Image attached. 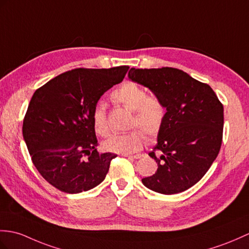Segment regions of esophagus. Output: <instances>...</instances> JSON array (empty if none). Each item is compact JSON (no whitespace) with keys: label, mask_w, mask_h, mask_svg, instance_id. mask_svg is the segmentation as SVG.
Returning <instances> with one entry per match:
<instances>
[{"label":"esophagus","mask_w":249,"mask_h":249,"mask_svg":"<svg viewBox=\"0 0 249 249\" xmlns=\"http://www.w3.org/2000/svg\"><path fill=\"white\" fill-rule=\"evenodd\" d=\"M125 157H129V158H134V159H140L142 157L141 154H138V155H124Z\"/></svg>","instance_id":"esophagus-1"}]
</instances>
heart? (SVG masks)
<instances>
[{
	"label": "heart",
	"instance_id": "1",
	"mask_svg": "<svg viewBox=\"0 0 249 249\" xmlns=\"http://www.w3.org/2000/svg\"><path fill=\"white\" fill-rule=\"evenodd\" d=\"M111 100L132 111L130 128L127 134L112 135L103 143L107 152L115 154H134L141 151L144 134L148 138L157 137L162 130L166 117V107L163 101L156 95H148L146 89L134 82H127L111 94ZM93 129L98 136L107 137L109 124L105 107L97 104L91 115Z\"/></svg>",
	"mask_w": 249,
	"mask_h": 249
}]
</instances>
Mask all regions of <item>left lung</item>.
Segmentation results:
<instances>
[{"label":"left lung","mask_w":249,"mask_h":249,"mask_svg":"<svg viewBox=\"0 0 249 249\" xmlns=\"http://www.w3.org/2000/svg\"><path fill=\"white\" fill-rule=\"evenodd\" d=\"M128 76L151 89L166 107L158 143L148 154L158 169L142 182L161 194L183 192L204 177L217 157L223 141V104L209 85L176 68H131Z\"/></svg>","instance_id":"obj_1"}]
</instances>
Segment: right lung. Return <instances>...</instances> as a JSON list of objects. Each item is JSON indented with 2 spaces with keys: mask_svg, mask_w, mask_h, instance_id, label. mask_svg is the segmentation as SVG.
<instances>
[{
  "mask_svg": "<svg viewBox=\"0 0 249 249\" xmlns=\"http://www.w3.org/2000/svg\"><path fill=\"white\" fill-rule=\"evenodd\" d=\"M128 69H73L35 91L23 137L40 175L61 192H84L105 179L117 155L97 153L91 115L100 97L122 82Z\"/></svg>",
  "mask_w": 249,
  "mask_h": 249,
  "instance_id": "add662e5",
  "label": "right lung"
}]
</instances>
